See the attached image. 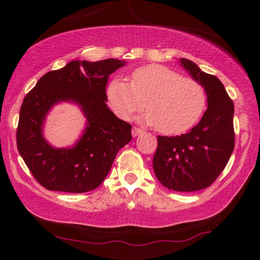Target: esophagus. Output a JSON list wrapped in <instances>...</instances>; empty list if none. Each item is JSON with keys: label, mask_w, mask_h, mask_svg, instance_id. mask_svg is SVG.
<instances>
[{"label": "esophagus", "mask_w": 260, "mask_h": 260, "mask_svg": "<svg viewBox=\"0 0 260 260\" xmlns=\"http://www.w3.org/2000/svg\"><path fill=\"white\" fill-rule=\"evenodd\" d=\"M143 133H144L143 130L140 129V127H136V126H134V127H133V131H131V134H133L134 137L140 136V135H142Z\"/></svg>", "instance_id": "obj_1"}]
</instances>
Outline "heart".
<instances>
[{
    "label": "heart",
    "mask_w": 260,
    "mask_h": 260,
    "mask_svg": "<svg viewBox=\"0 0 260 260\" xmlns=\"http://www.w3.org/2000/svg\"><path fill=\"white\" fill-rule=\"evenodd\" d=\"M108 101L116 115L130 119L147 106L143 120L166 135L190 129L207 104L205 88L197 80L183 78L169 67L151 63L134 70L130 81H110Z\"/></svg>",
    "instance_id": "obj_1"
}]
</instances>
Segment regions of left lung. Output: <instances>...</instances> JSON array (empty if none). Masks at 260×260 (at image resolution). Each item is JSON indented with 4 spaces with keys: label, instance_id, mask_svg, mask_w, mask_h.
Returning a JSON list of instances; mask_svg holds the SVG:
<instances>
[{
    "label": "left lung",
    "instance_id": "obj_1",
    "mask_svg": "<svg viewBox=\"0 0 260 260\" xmlns=\"http://www.w3.org/2000/svg\"><path fill=\"white\" fill-rule=\"evenodd\" d=\"M180 62L204 86L208 108L189 133L157 137L152 167L157 180L168 189L197 191L218 179L232 155L234 105L215 76L202 72L188 59Z\"/></svg>",
    "mask_w": 260,
    "mask_h": 260
}]
</instances>
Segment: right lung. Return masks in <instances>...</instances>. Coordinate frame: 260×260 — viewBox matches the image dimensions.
Returning <instances> with one entry per match:
<instances>
[{
	"label": "right lung",
	"mask_w": 260,
	"mask_h": 260,
	"mask_svg": "<svg viewBox=\"0 0 260 260\" xmlns=\"http://www.w3.org/2000/svg\"><path fill=\"white\" fill-rule=\"evenodd\" d=\"M124 60H74L41 77L20 109L16 144L35 180L48 190L86 193L108 175L117 152L131 141V125L117 118L106 105L109 76ZM60 101L76 102L88 123L72 148L56 149L42 135L45 115Z\"/></svg>",
	"instance_id": "1"
}]
</instances>
